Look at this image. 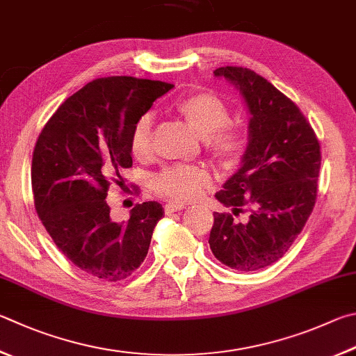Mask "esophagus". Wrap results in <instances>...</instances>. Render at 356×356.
I'll return each instance as SVG.
<instances>
[{
	"label": "esophagus",
	"mask_w": 356,
	"mask_h": 356,
	"mask_svg": "<svg viewBox=\"0 0 356 356\" xmlns=\"http://www.w3.org/2000/svg\"><path fill=\"white\" fill-rule=\"evenodd\" d=\"M185 209V204H180V202H168L165 205V213L166 215H171L174 211H180Z\"/></svg>",
	"instance_id": "esophagus-1"
}]
</instances>
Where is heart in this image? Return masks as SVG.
I'll list each match as a JSON object with an SVG mask.
<instances>
[{
  "instance_id": "heart-1",
  "label": "heart",
  "mask_w": 356,
  "mask_h": 356,
  "mask_svg": "<svg viewBox=\"0 0 356 356\" xmlns=\"http://www.w3.org/2000/svg\"><path fill=\"white\" fill-rule=\"evenodd\" d=\"M177 111L182 113L190 126L205 137V146L213 156L225 163H234L243 156L248 145L245 134L240 127L227 124L230 118L229 107L222 99L211 93H193L177 104ZM152 129L154 120L149 113L141 115L135 121L129 149L138 160L147 159L152 152ZM210 182V174L199 166H171L154 179L156 190L163 195L186 200L196 197L200 190Z\"/></svg>"
}]
</instances>
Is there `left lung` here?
Here are the masks:
<instances>
[{"label": "left lung", "mask_w": 356, "mask_h": 356, "mask_svg": "<svg viewBox=\"0 0 356 356\" xmlns=\"http://www.w3.org/2000/svg\"><path fill=\"white\" fill-rule=\"evenodd\" d=\"M240 90L250 113L241 166L215 197L232 213H213L210 249L232 269L250 273L286 254L305 227L318 196L321 146L293 101L255 71H213ZM244 209L248 222L236 218Z\"/></svg>", "instance_id": "left-lung-1"}]
</instances>
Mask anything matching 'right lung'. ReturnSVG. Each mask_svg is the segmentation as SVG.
Wrapping results in <instances>:
<instances>
[{
  "mask_svg": "<svg viewBox=\"0 0 356 356\" xmlns=\"http://www.w3.org/2000/svg\"><path fill=\"white\" fill-rule=\"evenodd\" d=\"M174 86L131 76L88 82L44 124L32 154L37 215L57 248L83 273L104 282L127 279L149 250L163 218L159 202L137 204L115 221L106 197L111 182L124 188L132 166L129 137L141 115Z\"/></svg>",
  "mask_w": 356,
  "mask_h": 356,
  "instance_id": "1",
  "label": "right lung"
}]
</instances>
